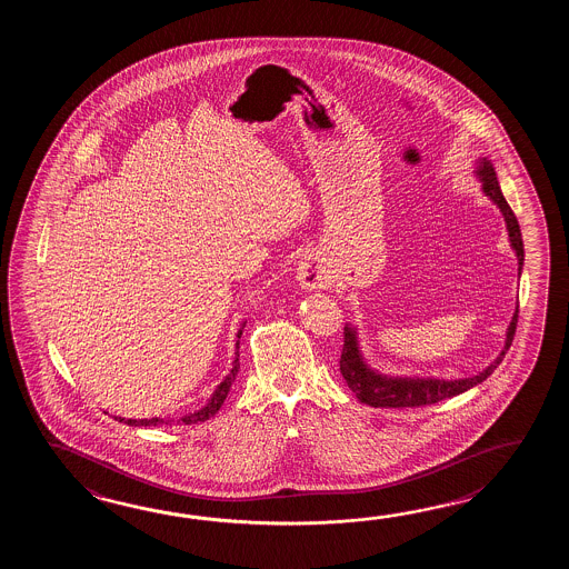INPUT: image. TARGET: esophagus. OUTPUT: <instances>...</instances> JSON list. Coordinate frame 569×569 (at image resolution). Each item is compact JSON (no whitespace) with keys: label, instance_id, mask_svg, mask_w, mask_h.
I'll list each match as a JSON object with an SVG mask.
<instances>
[{"label":"esophagus","instance_id":"esophagus-1","mask_svg":"<svg viewBox=\"0 0 569 569\" xmlns=\"http://www.w3.org/2000/svg\"><path fill=\"white\" fill-rule=\"evenodd\" d=\"M297 280L301 284L302 289L313 290L323 287L326 282V274L321 270V264L315 260V258H302L297 267Z\"/></svg>","mask_w":569,"mask_h":569}]
</instances>
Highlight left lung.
Here are the masks:
<instances>
[{"label": "left lung", "mask_w": 569, "mask_h": 569, "mask_svg": "<svg viewBox=\"0 0 569 569\" xmlns=\"http://www.w3.org/2000/svg\"><path fill=\"white\" fill-rule=\"evenodd\" d=\"M476 174L482 181L483 193L488 194L496 206L500 207V211L505 216L508 238H510L512 250L517 252V258H519L520 270L522 260H525V248H522L519 221H517V216L512 213V209L508 206L505 194L500 191L492 162L482 158ZM517 321H519V307H517V311L512 315V321L508 326L505 350L500 351V356L483 372L473 376V378H461V380L427 378L425 380V378H390V376L378 375L372 368H368V363L363 362L362 353L358 350L356 329H351V327L343 329V350H341L339 370H341L343 380L348 382V387L358 397V400L363 405L375 407V409H405V407L433 405L439 400L451 399L456 395L466 392L468 388L480 385L488 376L492 375L498 368V363L502 362V358L507 356L508 348L515 339Z\"/></svg>", "instance_id": "left-lung-1"}]
</instances>
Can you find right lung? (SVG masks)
I'll list each match as a JSON object with an SVG mask.
<instances>
[{
	"instance_id": "1",
	"label": "right lung",
	"mask_w": 569,
	"mask_h": 569,
	"mask_svg": "<svg viewBox=\"0 0 569 569\" xmlns=\"http://www.w3.org/2000/svg\"><path fill=\"white\" fill-rule=\"evenodd\" d=\"M242 336V329L238 331V338ZM238 368H240V341L236 343V360H233V368H231L230 375L226 376V380L216 388V392L211 395V399L207 402L203 409H199L197 412H191V415H184L181 421L184 425H194V423H203L207 419H211L216 412L219 411V407L223 405V400L228 397V392H230L231 382L236 380V375H238ZM116 421H120V423L130 425V427H157V425H169L167 419H160V417H152V419H121V417H113Z\"/></svg>"
}]
</instances>
